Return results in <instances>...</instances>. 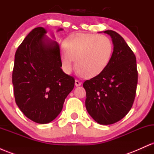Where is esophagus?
<instances>
[{"mask_svg": "<svg viewBox=\"0 0 154 154\" xmlns=\"http://www.w3.org/2000/svg\"><path fill=\"white\" fill-rule=\"evenodd\" d=\"M75 84V86H77V87H78V86H80V85H81V84H82V82H81L80 81L77 80V79H76Z\"/></svg>", "mask_w": 154, "mask_h": 154, "instance_id": "obj_1", "label": "esophagus"}]
</instances>
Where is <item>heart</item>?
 I'll use <instances>...</instances> for the list:
<instances>
[{
    "label": "heart",
    "mask_w": 154,
    "mask_h": 154,
    "mask_svg": "<svg viewBox=\"0 0 154 154\" xmlns=\"http://www.w3.org/2000/svg\"><path fill=\"white\" fill-rule=\"evenodd\" d=\"M65 50L59 53L63 69L69 73L73 61L77 72L86 78H93L104 71L113 52L111 40L103 35L76 32L63 40Z\"/></svg>",
    "instance_id": "heart-1"
}]
</instances>
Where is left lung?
<instances>
[{"label": "left lung", "mask_w": 154, "mask_h": 154, "mask_svg": "<svg viewBox=\"0 0 154 154\" xmlns=\"http://www.w3.org/2000/svg\"><path fill=\"white\" fill-rule=\"evenodd\" d=\"M112 39L114 51L103 72L83 83L88 114L100 125H111L127 115L132 106L137 84L136 57L121 35L103 32Z\"/></svg>", "instance_id": "obj_1"}]
</instances>
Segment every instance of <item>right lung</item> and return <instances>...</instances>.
I'll use <instances>...</instances> for the list:
<instances>
[{"instance_id": "add662e5", "label": "right lung", "mask_w": 154, "mask_h": 154, "mask_svg": "<svg viewBox=\"0 0 154 154\" xmlns=\"http://www.w3.org/2000/svg\"><path fill=\"white\" fill-rule=\"evenodd\" d=\"M46 33L36 27L27 35L16 51L12 73L16 103L39 124L56 119L75 86L74 77L61 69L59 44L49 40Z\"/></svg>"}]
</instances>
